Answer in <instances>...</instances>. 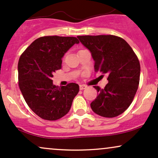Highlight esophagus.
Masks as SVG:
<instances>
[{
  "label": "esophagus",
  "instance_id": "obj_1",
  "mask_svg": "<svg viewBox=\"0 0 158 158\" xmlns=\"http://www.w3.org/2000/svg\"><path fill=\"white\" fill-rule=\"evenodd\" d=\"M86 88H87V86H86V85H79V88H80V90L85 89Z\"/></svg>",
  "mask_w": 158,
  "mask_h": 158
}]
</instances>
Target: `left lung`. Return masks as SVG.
I'll use <instances>...</instances> for the list:
<instances>
[{"instance_id": "1", "label": "left lung", "mask_w": 158, "mask_h": 158, "mask_svg": "<svg viewBox=\"0 0 158 158\" xmlns=\"http://www.w3.org/2000/svg\"><path fill=\"white\" fill-rule=\"evenodd\" d=\"M91 53L95 72L108 75L104 89L94 86L98 96L90 103L94 113L104 117L123 114L133 101L138 88L140 65L130 45L111 35L77 36Z\"/></svg>"}]
</instances>
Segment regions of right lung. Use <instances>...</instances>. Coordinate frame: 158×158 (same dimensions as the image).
Masks as SVG:
<instances>
[{
	"label": "right lung",
	"instance_id": "add662e5",
	"mask_svg": "<svg viewBox=\"0 0 158 158\" xmlns=\"http://www.w3.org/2000/svg\"><path fill=\"white\" fill-rule=\"evenodd\" d=\"M79 41L76 37L44 36L37 39L20 57L19 85L27 104L41 118L56 120L68 113L79 85L59 87L52 73L61 68L65 52Z\"/></svg>",
	"mask_w": 158,
	"mask_h": 158
}]
</instances>
